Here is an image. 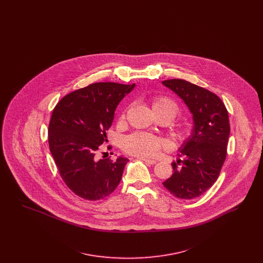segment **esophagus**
I'll return each instance as SVG.
<instances>
[{"mask_svg":"<svg viewBox=\"0 0 263 263\" xmlns=\"http://www.w3.org/2000/svg\"><path fill=\"white\" fill-rule=\"evenodd\" d=\"M139 160H141V161H143V162H145L148 164H155L157 163L155 160H149V159H145V158H139Z\"/></svg>","mask_w":263,"mask_h":263,"instance_id":"1","label":"esophagus"}]
</instances>
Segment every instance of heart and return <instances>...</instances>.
Returning a JSON list of instances; mask_svg holds the SVG:
<instances>
[{
	"label": "heart",
	"mask_w": 263,
	"mask_h": 263,
	"mask_svg": "<svg viewBox=\"0 0 263 263\" xmlns=\"http://www.w3.org/2000/svg\"><path fill=\"white\" fill-rule=\"evenodd\" d=\"M153 111L157 117H165L170 121L173 120L178 113V105L175 100L168 97L159 96L152 100ZM125 113H122L120 120H123ZM190 133L189 128L182 126L176 130V137L185 139ZM166 147V143L163 139L154 136L149 133L136 132L123 138L121 142V148L127 154L137 156L141 158L156 156L163 148Z\"/></svg>",
	"instance_id": "b5f03b06"
}]
</instances>
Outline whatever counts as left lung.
<instances>
[{
  "label": "left lung",
  "mask_w": 263,
  "mask_h": 263,
  "mask_svg": "<svg viewBox=\"0 0 263 263\" xmlns=\"http://www.w3.org/2000/svg\"><path fill=\"white\" fill-rule=\"evenodd\" d=\"M163 85L185 102L193 115L191 135L179 148V157L172 163L174 174L163 184L180 199L196 198L218 179L225 163L230 136L228 110L212 91L187 81L173 79Z\"/></svg>",
  "instance_id": "left-lung-1"
}]
</instances>
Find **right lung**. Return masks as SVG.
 I'll return each mask as SVG.
<instances>
[{
	"mask_svg": "<svg viewBox=\"0 0 263 263\" xmlns=\"http://www.w3.org/2000/svg\"><path fill=\"white\" fill-rule=\"evenodd\" d=\"M135 87L117 83H96L77 89L60 100L51 115L48 143L52 157L66 185L86 200H100L119 184L128 159H98L100 145L114 111Z\"/></svg>",
	"mask_w": 263,
	"mask_h": 263,
	"instance_id": "add662e5",
	"label": "right lung"
}]
</instances>
